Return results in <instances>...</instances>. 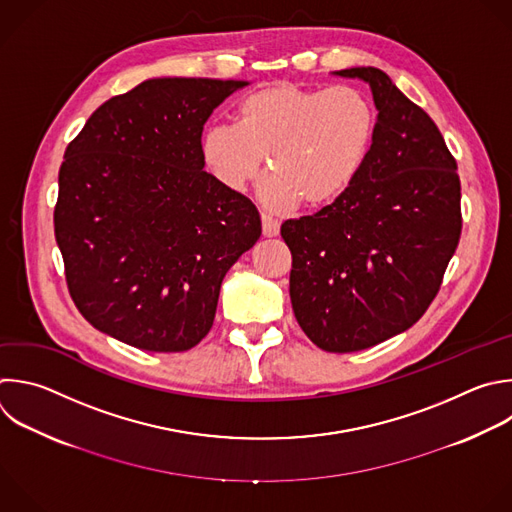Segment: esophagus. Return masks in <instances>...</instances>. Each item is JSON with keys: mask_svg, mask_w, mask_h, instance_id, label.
<instances>
[{"mask_svg": "<svg viewBox=\"0 0 512 512\" xmlns=\"http://www.w3.org/2000/svg\"><path fill=\"white\" fill-rule=\"evenodd\" d=\"M261 223H263V235L265 237H277L279 235L277 219H273L269 215H261Z\"/></svg>", "mask_w": 512, "mask_h": 512, "instance_id": "34e87169", "label": "esophagus"}]
</instances>
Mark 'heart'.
Wrapping results in <instances>:
<instances>
[{
  "mask_svg": "<svg viewBox=\"0 0 512 512\" xmlns=\"http://www.w3.org/2000/svg\"><path fill=\"white\" fill-rule=\"evenodd\" d=\"M376 132L372 100L354 86L303 88L275 82L245 94L235 126L211 124L201 136V158L229 193H243L269 177L261 199L271 209L301 203L317 209L342 197L370 154Z\"/></svg>",
  "mask_w": 512,
  "mask_h": 512,
  "instance_id": "heart-1",
  "label": "heart"
}]
</instances>
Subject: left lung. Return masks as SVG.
Segmentation results:
<instances>
[{
  "mask_svg": "<svg viewBox=\"0 0 512 512\" xmlns=\"http://www.w3.org/2000/svg\"><path fill=\"white\" fill-rule=\"evenodd\" d=\"M333 76L370 84L374 142L352 187L281 237L297 323L317 348L350 354L406 331L436 297L460 239V179L438 126L386 72Z\"/></svg>",
  "mask_w": 512,
  "mask_h": 512,
  "instance_id": "1",
  "label": "left lung"
}]
</instances>
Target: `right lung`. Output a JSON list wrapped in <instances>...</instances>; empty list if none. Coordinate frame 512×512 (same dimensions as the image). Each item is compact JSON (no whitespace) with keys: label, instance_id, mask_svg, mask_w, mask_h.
<instances>
[{"label":"right lung","instance_id":"add662e5","mask_svg":"<svg viewBox=\"0 0 512 512\" xmlns=\"http://www.w3.org/2000/svg\"><path fill=\"white\" fill-rule=\"evenodd\" d=\"M243 80L152 78L104 102L68 144L54 231L70 295L102 333L187 352L213 327L221 283L261 217L201 158L203 126Z\"/></svg>","mask_w":512,"mask_h":512}]
</instances>
